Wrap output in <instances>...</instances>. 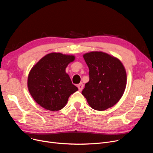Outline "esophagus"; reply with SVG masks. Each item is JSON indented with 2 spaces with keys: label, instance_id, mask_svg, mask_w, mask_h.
<instances>
[{
  "label": "esophagus",
  "instance_id": "esophagus-1",
  "mask_svg": "<svg viewBox=\"0 0 153 153\" xmlns=\"http://www.w3.org/2000/svg\"><path fill=\"white\" fill-rule=\"evenodd\" d=\"M77 87H78V89H79V91H82V89H83V84H82V82L80 83L79 84H78Z\"/></svg>",
  "mask_w": 153,
  "mask_h": 153
}]
</instances>
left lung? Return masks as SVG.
<instances>
[{
	"instance_id": "1",
	"label": "left lung",
	"mask_w": 153,
	"mask_h": 153,
	"mask_svg": "<svg viewBox=\"0 0 153 153\" xmlns=\"http://www.w3.org/2000/svg\"><path fill=\"white\" fill-rule=\"evenodd\" d=\"M89 69V81L82 94L94 110L102 111L114 106L122 97L126 85V72L118 58L102 51L83 55Z\"/></svg>"
}]
</instances>
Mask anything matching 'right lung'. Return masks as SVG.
I'll return each instance as SVG.
<instances>
[{
    "mask_svg": "<svg viewBox=\"0 0 153 153\" xmlns=\"http://www.w3.org/2000/svg\"><path fill=\"white\" fill-rule=\"evenodd\" d=\"M73 55L51 53L45 55L30 70L28 88L31 97L43 108L55 111L67 104L69 96L78 89L66 72Z\"/></svg>",
    "mask_w": 153,
    "mask_h": 153,
    "instance_id": "1",
    "label": "right lung"
}]
</instances>
